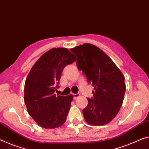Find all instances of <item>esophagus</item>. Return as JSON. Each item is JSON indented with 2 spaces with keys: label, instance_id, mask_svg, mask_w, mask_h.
I'll return each instance as SVG.
<instances>
[{
  "label": "esophagus",
  "instance_id": "obj_1",
  "mask_svg": "<svg viewBox=\"0 0 149 149\" xmlns=\"http://www.w3.org/2000/svg\"><path fill=\"white\" fill-rule=\"evenodd\" d=\"M79 96H80V94H78V93H77V94H73V96H74V99L77 98V97H78Z\"/></svg>",
  "mask_w": 149,
  "mask_h": 149
}]
</instances>
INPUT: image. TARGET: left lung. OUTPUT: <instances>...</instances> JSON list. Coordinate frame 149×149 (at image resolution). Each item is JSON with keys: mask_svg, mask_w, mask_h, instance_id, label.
<instances>
[{"mask_svg": "<svg viewBox=\"0 0 149 149\" xmlns=\"http://www.w3.org/2000/svg\"><path fill=\"white\" fill-rule=\"evenodd\" d=\"M77 56V66L94 86V97L88 98L83 110L86 123L93 126L109 123L120 109L126 85L124 76L109 57L92 44L85 43L70 49Z\"/></svg>", "mask_w": 149, "mask_h": 149, "instance_id": "8db88e82", "label": "left lung"}]
</instances>
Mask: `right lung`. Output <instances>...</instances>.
<instances>
[{
	"mask_svg": "<svg viewBox=\"0 0 149 149\" xmlns=\"http://www.w3.org/2000/svg\"><path fill=\"white\" fill-rule=\"evenodd\" d=\"M76 60L66 48H53L33 65L25 84L24 101L29 114L44 128L59 127L67 118L73 95L56 96L63 68Z\"/></svg>",
	"mask_w": 149,
	"mask_h": 149,
	"instance_id": "obj_1",
	"label": "right lung"
}]
</instances>
